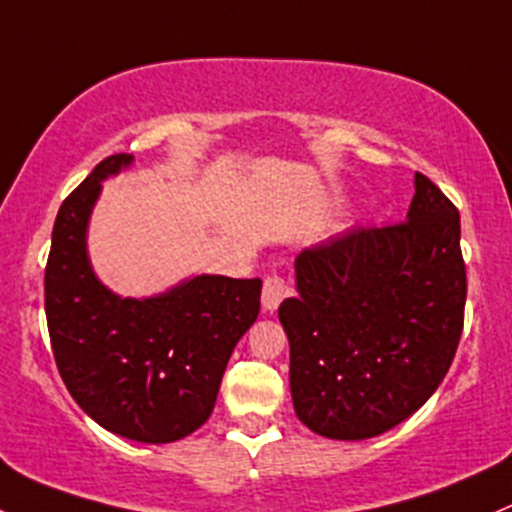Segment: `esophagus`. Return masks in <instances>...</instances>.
<instances>
[{
    "label": "esophagus",
    "instance_id": "1",
    "mask_svg": "<svg viewBox=\"0 0 512 512\" xmlns=\"http://www.w3.org/2000/svg\"><path fill=\"white\" fill-rule=\"evenodd\" d=\"M289 294V284H286L279 274H269L265 279V286H262V308H265V311H277L279 303H282Z\"/></svg>",
    "mask_w": 512,
    "mask_h": 512
}]
</instances>
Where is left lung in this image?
I'll use <instances>...</instances> for the list:
<instances>
[{
  "instance_id": "1",
  "label": "left lung",
  "mask_w": 512,
  "mask_h": 512,
  "mask_svg": "<svg viewBox=\"0 0 512 512\" xmlns=\"http://www.w3.org/2000/svg\"><path fill=\"white\" fill-rule=\"evenodd\" d=\"M459 211L425 174L403 223L352 228L296 257L279 306L294 411L330 440L396 428L445 379L464 328Z\"/></svg>"
}]
</instances>
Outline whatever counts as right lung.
Returning a JSON list of instances; mask_svg holds the SVG:
<instances>
[{
  "label": "right lung",
  "mask_w": 512,
  "mask_h": 512,
  "mask_svg": "<svg viewBox=\"0 0 512 512\" xmlns=\"http://www.w3.org/2000/svg\"><path fill=\"white\" fill-rule=\"evenodd\" d=\"M133 162L101 160L60 206L46 265V318L67 391L94 423L148 445L209 420L235 345L260 313V279L199 274L148 299H121L94 274L87 226L101 182Z\"/></svg>",
  "instance_id": "add662e5"
}]
</instances>
